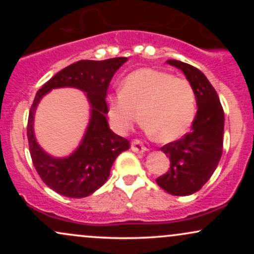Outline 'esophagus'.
<instances>
[{
  "label": "esophagus",
  "mask_w": 254,
  "mask_h": 254,
  "mask_svg": "<svg viewBox=\"0 0 254 254\" xmlns=\"http://www.w3.org/2000/svg\"><path fill=\"white\" fill-rule=\"evenodd\" d=\"M131 150L135 151V153H145L148 150V148L141 141L135 139V141L131 142Z\"/></svg>",
  "instance_id": "esophagus-1"
}]
</instances>
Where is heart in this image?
<instances>
[{
	"mask_svg": "<svg viewBox=\"0 0 254 254\" xmlns=\"http://www.w3.org/2000/svg\"><path fill=\"white\" fill-rule=\"evenodd\" d=\"M196 92L185 78L151 68L130 72L122 90L107 99L111 125L118 133H127L138 121L160 142H172L186 133L196 115Z\"/></svg>",
	"mask_w": 254,
	"mask_h": 254,
	"instance_id": "b5f03b06",
	"label": "heart"
}]
</instances>
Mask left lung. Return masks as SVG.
I'll return each mask as SVG.
<instances>
[{
    "instance_id": "obj_1",
    "label": "left lung",
    "mask_w": 254,
    "mask_h": 254,
    "mask_svg": "<svg viewBox=\"0 0 254 254\" xmlns=\"http://www.w3.org/2000/svg\"><path fill=\"white\" fill-rule=\"evenodd\" d=\"M166 63L180 69L192 84L198 109L190 132L161 148L171 166L156 184L173 196H190L210 179L220 162L224 113L216 90L199 69L176 60Z\"/></svg>"
}]
</instances>
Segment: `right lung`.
I'll return each mask as SVG.
<instances>
[{"instance_id":"right-lung-1","label":"right lung","mask_w":254,"mask_h":254,"mask_svg":"<svg viewBox=\"0 0 254 254\" xmlns=\"http://www.w3.org/2000/svg\"><path fill=\"white\" fill-rule=\"evenodd\" d=\"M127 57L105 61H78L51 77L37 92L27 124V138L34 167L49 188L62 196L83 198L106 183L113 162L122 151L129 149V141L110 129L106 115V93L115 72ZM71 86L86 93L90 103V122L79 147L65 158L48 154L34 135V115L37 104L52 89Z\"/></svg>"}]
</instances>
